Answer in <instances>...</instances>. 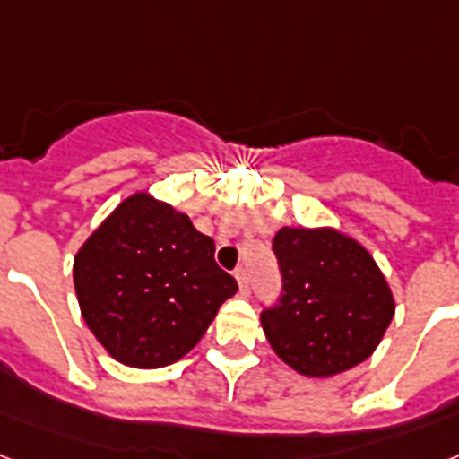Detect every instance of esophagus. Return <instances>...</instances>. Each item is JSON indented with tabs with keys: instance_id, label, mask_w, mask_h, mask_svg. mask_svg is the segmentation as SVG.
<instances>
[{
	"instance_id": "1",
	"label": "esophagus",
	"mask_w": 459,
	"mask_h": 459,
	"mask_svg": "<svg viewBox=\"0 0 459 459\" xmlns=\"http://www.w3.org/2000/svg\"><path fill=\"white\" fill-rule=\"evenodd\" d=\"M234 276H237L238 290H241V295H248V290H251V283H248V272H246L244 267H238V270L234 272Z\"/></svg>"
}]
</instances>
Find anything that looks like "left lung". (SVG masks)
I'll return each mask as SVG.
<instances>
[{
  "mask_svg": "<svg viewBox=\"0 0 459 459\" xmlns=\"http://www.w3.org/2000/svg\"><path fill=\"white\" fill-rule=\"evenodd\" d=\"M272 248L283 289L260 321L279 359L307 377L366 361L394 319V295L373 255L333 227H281Z\"/></svg>",
  "mask_w": 459,
  "mask_h": 459,
  "instance_id": "left-lung-1",
  "label": "left lung"
}]
</instances>
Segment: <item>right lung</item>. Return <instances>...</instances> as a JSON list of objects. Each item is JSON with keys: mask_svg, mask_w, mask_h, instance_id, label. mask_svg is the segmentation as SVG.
<instances>
[{"mask_svg": "<svg viewBox=\"0 0 459 459\" xmlns=\"http://www.w3.org/2000/svg\"><path fill=\"white\" fill-rule=\"evenodd\" d=\"M187 215L135 192L108 215L74 257L82 316L112 359L161 368L195 347L227 298L232 274Z\"/></svg>", "mask_w": 459, "mask_h": 459, "instance_id": "obj_1", "label": "right lung"}]
</instances>
